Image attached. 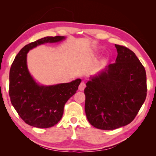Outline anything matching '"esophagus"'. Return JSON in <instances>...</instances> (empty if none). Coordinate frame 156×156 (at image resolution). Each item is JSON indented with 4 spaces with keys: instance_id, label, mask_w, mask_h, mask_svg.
<instances>
[{
    "instance_id": "1",
    "label": "esophagus",
    "mask_w": 156,
    "mask_h": 156,
    "mask_svg": "<svg viewBox=\"0 0 156 156\" xmlns=\"http://www.w3.org/2000/svg\"><path fill=\"white\" fill-rule=\"evenodd\" d=\"M84 88H85V84H84L83 82H82V83L80 84V85L78 87V89L80 91H83Z\"/></svg>"
}]
</instances>
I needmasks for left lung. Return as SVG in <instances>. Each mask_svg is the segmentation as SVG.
<instances>
[{
  "label": "left lung",
  "mask_w": 156,
  "mask_h": 156,
  "mask_svg": "<svg viewBox=\"0 0 156 156\" xmlns=\"http://www.w3.org/2000/svg\"><path fill=\"white\" fill-rule=\"evenodd\" d=\"M115 62L91 76L84 89V110L94 127L113 130L133 120L147 96L145 69L136 54L115 44Z\"/></svg>",
  "instance_id": "obj_1"
}]
</instances>
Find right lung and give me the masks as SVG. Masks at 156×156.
Returning <instances> with one entry per match:
<instances>
[{
    "mask_svg": "<svg viewBox=\"0 0 156 156\" xmlns=\"http://www.w3.org/2000/svg\"><path fill=\"white\" fill-rule=\"evenodd\" d=\"M65 39V36H47L27 44L16 55L10 68L9 94L12 104L24 122L34 127L49 128L59 122L65 103L76 93L81 79L68 83L41 85L29 72L27 54L41 44Z\"/></svg>",
    "mask_w": 156,
    "mask_h": 156,
    "instance_id": "add662e5",
    "label": "right lung"
}]
</instances>
